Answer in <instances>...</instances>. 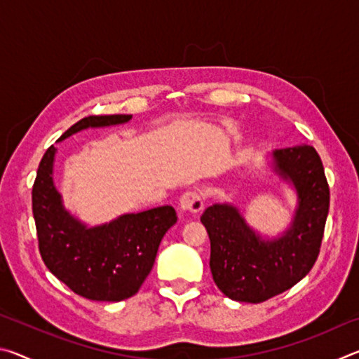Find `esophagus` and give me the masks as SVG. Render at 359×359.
<instances>
[{
	"label": "esophagus",
	"instance_id": "obj_1",
	"mask_svg": "<svg viewBox=\"0 0 359 359\" xmlns=\"http://www.w3.org/2000/svg\"><path fill=\"white\" fill-rule=\"evenodd\" d=\"M179 208L184 212H190V214H198L204 208L201 194L196 191H185L179 199Z\"/></svg>",
	"mask_w": 359,
	"mask_h": 359
}]
</instances>
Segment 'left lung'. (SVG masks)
<instances>
[{
    "instance_id": "8db88e82",
    "label": "left lung",
    "mask_w": 359,
    "mask_h": 359,
    "mask_svg": "<svg viewBox=\"0 0 359 359\" xmlns=\"http://www.w3.org/2000/svg\"><path fill=\"white\" fill-rule=\"evenodd\" d=\"M267 166L293 188L290 226L276 238L247 223L238 205L215 203L201 215L210 239V271L224 296L258 304L302 280L317 261L330 210V187L312 145L271 151Z\"/></svg>"
}]
</instances>
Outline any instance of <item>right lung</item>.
Returning <instances> with one entry per match:
<instances>
[{
  "instance_id": "right-lung-1",
  "label": "right lung",
  "mask_w": 359,
  "mask_h": 359,
  "mask_svg": "<svg viewBox=\"0 0 359 359\" xmlns=\"http://www.w3.org/2000/svg\"><path fill=\"white\" fill-rule=\"evenodd\" d=\"M133 115H92L79 120L58 142L88 128L128 123ZM57 149L48 147L33 185V217L47 269L76 294L118 302L136 294L154 267L158 247L177 222L172 205L123 214L90 226L65 208L53 182Z\"/></svg>"
}]
</instances>
